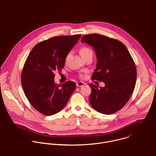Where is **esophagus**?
Returning <instances> with one entry per match:
<instances>
[{
	"label": "esophagus",
	"instance_id": "esophagus-1",
	"mask_svg": "<svg viewBox=\"0 0 156 156\" xmlns=\"http://www.w3.org/2000/svg\"><path fill=\"white\" fill-rule=\"evenodd\" d=\"M86 84V83H83V82H78L76 83V86L77 87H82L83 86H84Z\"/></svg>",
	"mask_w": 156,
	"mask_h": 156
}]
</instances>
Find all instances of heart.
<instances>
[{
  "mask_svg": "<svg viewBox=\"0 0 156 156\" xmlns=\"http://www.w3.org/2000/svg\"><path fill=\"white\" fill-rule=\"evenodd\" d=\"M80 54H81V56H82L83 58L85 56L89 54V53H92V51L89 48L86 47H84L81 48L80 49ZM69 56V54H68V55L66 56V61H67V59ZM78 76H79L80 78L83 79V78H85L86 75H85V74H83V73H80V74H79Z\"/></svg>",
  "mask_w": 156,
  "mask_h": 156,
  "instance_id": "obj_1",
  "label": "heart"
}]
</instances>
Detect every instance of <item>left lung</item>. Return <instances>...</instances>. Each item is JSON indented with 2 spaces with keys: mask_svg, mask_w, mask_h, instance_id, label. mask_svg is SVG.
I'll return each mask as SVG.
<instances>
[{
  "mask_svg": "<svg viewBox=\"0 0 156 156\" xmlns=\"http://www.w3.org/2000/svg\"><path fill=\"white\" fill-rule=\"evenodd\" d=\"M91 45L97 55V67L92 80L105 86L89 84V102L100 113L109 115L120 110L131 98L136 85L137 70L126 46L120 41L99 34L81 37V42Z\"/></svg>",
  "mask_w": 156,
  "mask_h": 156,
  "instance_id": "8db88e82",
  "label": "left lung"
}]
</instances>
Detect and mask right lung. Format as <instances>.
Wrapping results in <instances>:
<instances>
[{
	"label": "right lung",
	"mask_w": 156,
	"mask_h": 156,
	"mask_svg": "<svg viewBox=\"0 0 156 156\" xmlns=\"http://www.w3.org/2000/svg\"><path fill=\"white\" fill-rule=\"evenodd\" d=\"M81 34L55 36L36 44L28 56L21 74V84L32 106L50 116L61 111L75 90V82L55 83V72L64 68L66 57Z\"/></svg>",
	"instance_id": "right-lung-1"
}]
</instances>
